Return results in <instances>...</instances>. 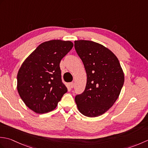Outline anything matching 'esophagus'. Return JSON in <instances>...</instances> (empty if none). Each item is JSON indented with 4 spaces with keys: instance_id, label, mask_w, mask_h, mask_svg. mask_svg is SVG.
Here are the masks:
<instances>
[{
    "instance_id": "1",
    "label": "esophagus",
    "mask_w": 148,
    "mask_h": 148,
    "mask_svg": "<svg viewBox=\"0 0 148 148\" xmlns=\"http://www.w3.org/2000/svg\"><path fill=\"white\" fill-rule=\"evenodd\" d=\"M69 85H70V86H71V88H73L74 87V83L73 82H72V83H70V84H69Z\"/></svg>"
}]
</instances>
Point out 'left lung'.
<instances>
[{
	"mask_svg": "<svg viewBox=\"0 0 148 148\" xmlns=\"http://www.w3.org/2000/svg\"><path fill=\"white\" fill-rule=\"evenodd\" d=\"M75 49L85 68L87 81L84 92L75 101L79 111L97 117L111 108L124 84V73L118 58L111 50L92 40L74 41Z\"/></svg>",
	"mask_w": 148,
	"mask_h": 148,
	"instance_id": "left-lung-1",
	"label": "left lung"
}]
</instances>
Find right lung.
I'll return each mask as SVG.
<instances>
[{
	"instance_id": "add662e5",
	"label": "right lung",
	"mask_w": 148,
	"mask_h": 148,
	"mask_svg": "<svg viewBox=\"0 0 148 148\" xmlns=\"http://www.w3.org/2000/svg\"><path fill=\"white\" fill-rule=\"evenodd\" d=\"M71 41L42 42L22 64L17 75V90L25 105L38 114L53 111L67 92L62 83L60 63L71 51Z\"/></svg>"
}]
</instances>
